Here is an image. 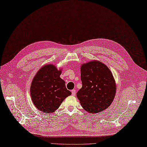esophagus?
<instances>
[{
    "label": "esophagus",
    "instance_id": "34e87169",
    "mask_svg": "<svg viewBox=\"0 0 147 147\" xmlns=\"http://www.w3.org/2000/svg\"><path fill=\"white\" fill-rule=\"evenodd\" d=\"M71 93H72V95L74 96L76 95V91L75 90H71Z\"/></svg>",
    "mask_w": 147,
    "mask_h": 147
}]
</instances>
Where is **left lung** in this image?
<instances>
[{
  "mask_svg": "<svg viewBox=\"0 0 147 147\" xmlns=\"http://www.w3.org/2000/svg\"><path fill=\"white\" fill-rule=\"evenodd\" d=\"M82 86L77 97L84 109L90 114L104 111L115 98L116 86L110 70L104 63L93 61L80 68Z\"/></svg>",
  "mask_w": 147,
  "mask_h": 147,
  "instance_id": "left-lung-1",
  "label": "left lung"
}]
</instances>
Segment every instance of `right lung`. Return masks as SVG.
Returning <instances> with one entry per match:
<instances>
[{"instance_id": "right-lung-1", "label": "right lung", "mask_w": 147, "mask_h": 147, "mask_svg": "<svg viewBox=\"0 0 147 147\" xmlns=\"http://www.w3.org/2000/svg\"><path fill=\"white\" fill-rule=\"evenodd\" d=\"M62 71L53 65L42 67L32 81L30 93L34 105L44 113L56 111L67 97L71 93L60 78Z\"/></svg>"}]
</instances>
